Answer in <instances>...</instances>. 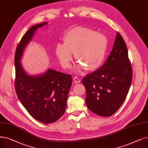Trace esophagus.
I'll return each instance as SVG.
<instances>
[{"label": "esophagus", "instance_id": "esophagus-1", "mask_svg": "<svg viewBox=\"0 0 148 148\" xmlns=\"http://www.w3.org/2000/svg\"><path fill=\"white\" fill-rule=\"evenodd\" d=\"M73 80H74V82L75 83H79L80 82H81V80L80 78H79L77 76H75L73 78Z\"/></svg>", "mask_w": 148, "mask_h": 148}]
</instances>
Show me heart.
I'll list each match as a JSON object with an SVG mask.
<instances>
[{
    "label": "heart",
    "instance_id": "1",
    "mask_svg": "<svg viewBox=\"0 0 148 148\" xmlns=\"http://www.w3.org/2000/svg\"><path fill=\"white\" fill-rule=\"evenodd\" d=\"M107 47L106 37L86 27H76L69 29L63 38V44L58 43L56 54L62 65L67 68L72 60V53L79 64L77 71L97 69L103 60Z\"/></svg>",
    "mask_w": 148,
    "mask_h": 148
}]
</instances>
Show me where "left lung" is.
Segmentation results:
<instances>
[{"instance_id": "left-lung-1", "label": "left lung", "mask_w": 148, "mask_h": 148, "mask_svg": "<svg viewBox=\"0 0 148 148\" xmlns=\"http://www.w3.org/2000/svg\"><path fill=\"white\" fill-rule=\"evenodd\" d=\"M132 80V68L126 44L117 33L112 50L105 63L82 80L88 108L100 116L113 115L123 103Z\"/></svg>"}]
</instances>
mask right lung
<instances>
[{
  "mask_svg": "<svg viewBox=\"0 0 148 148\" xmlns=\"http://www.w3.org/2000/svg\"><path fill=\"white\" fill-rule=\"evenodd\" d=\"M46 24L44 22L32 27L18 44L14 58L15 89L18 99L31 116L49 124L59 120L65 112L72 77L51 69L38 76L29 75L20 62L23 51L34 31Z\"/></svg>",
  "mask_w": 148,
  "mask_h": 148,
  "instance_id": "1",
  "label": "right lung"
}]
</instances>
